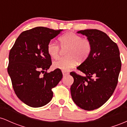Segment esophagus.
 Returning a JSON list of instances; mask_svg holds the SVG:
<instances>
[{"label": "esophagus", "instance_id": "obj_1", "mask_svg": "<svg viewBox=\"0 0 127 127\" xmlns=\"http://www.w3.org/2000/svg\"><path fill=\"white\" fill-rule=\"evenodd\" d=\"M62 73H63V76H66V75H68V72H66V71L63 70L62 71Z\"/></svg>", "mask_w": 127, "mask_h": 127}]
</instances>
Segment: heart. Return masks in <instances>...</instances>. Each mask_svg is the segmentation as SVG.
I'll list each match as a JSON object with an SVG mask.
<instances>
[{
    "mask_svg": "<svg viewBox=\"0 0 127 127\" xmlns=\"http://www.w3.org/2000/svg\"><path fill=\"white\" fill-rule=\"evenodd\" d=\"M62 49H65L64 58L54 62L55 68L68 70L75 66L77 60L82 62L88 57L92 49V43L87 38H82L81 36L73 32H68L59 37ZM60 47L54 41H50L47 45V52L51 57L57 59L60 53Z\"/></svg>",
    "mask_w": 127,
    "mask_h": 127,
    "instance_id": "b5f03b06",
    "label": "heart"
}]
</instances>
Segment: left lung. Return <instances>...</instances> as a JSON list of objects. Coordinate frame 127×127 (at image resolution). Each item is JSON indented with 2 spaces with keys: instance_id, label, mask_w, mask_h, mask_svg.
Segmentation results:
<instances>
[{
  "instance_id": "1",
  "label": "left lung",
  "mask_w": 127,
  "mask_h": 127,
  "mask_svg": "<svg viewBox=\"0 0 127 127\" xmlns=\"http://www.w3.org/2000/svg\"><path fill=\"white\" fill-rule=\"evenodd\" d=\"M92 43L88 57L77 67L82 76L72 72L74 82L70 87L72 98L77 106L86 110L98 109L114 92L121 68L117 44L104 32L97 29L80 30Z\"/></svg>"
}]
</instances>
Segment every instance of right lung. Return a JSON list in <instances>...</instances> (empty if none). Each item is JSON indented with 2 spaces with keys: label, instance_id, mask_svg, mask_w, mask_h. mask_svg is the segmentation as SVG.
I'll return each mask as SVG.
<instances>
[{
  "label": "right lung",
  "instance_id": "1",
  "mask_svg": "<svg viewBox=\"0 0 127 127\" xmlns=\"http://www.w3.org/2000/svg\"><path fill=\"white\" fill-rule=\"evenodd\" d=\"M62 30L43 27L26 30L10 50L8 72L13 88L18 98L30 107L48 104L53 97L52 89L63 78L58 68L46 72L52 64L47 45Z\"/></svg>",
  "mask_w": 127,
  "mask_h": 127
}]
</instances>
